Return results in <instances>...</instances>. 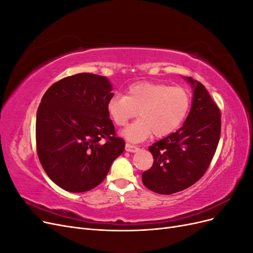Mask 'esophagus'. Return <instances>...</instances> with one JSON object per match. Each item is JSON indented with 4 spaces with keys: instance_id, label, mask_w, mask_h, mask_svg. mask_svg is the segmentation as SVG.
<instances>
[{
    "instance_id": "obj_1",
    "label": "esophagus",
    "mask_w": 253,
    "mask_h": 253,
    "mask_svg": "<svg viewBox=\"0 0 253 253\" xmlns=\"http://www.w3.org/2000/svg\"><path fill=\"white\" fill-rule=\"evenodd\" d=\"M138 150H139V148L137 147V145H134V144H131V143L126 144V151H127V152L134 153V152H137Z\"/></svg>"
}]
</instances>
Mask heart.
Wrapping results in <instances>:
<instances>
[{
	"label": "heart",
	"instance_id": "b5f03b06",
	"mask_svg": "<svg viewBox=\"0 0 253 253\" xmlns=\"http://www.w3.org/2000/svg\"><path fill=\"white\" fill-rule=\"evenodd\" d=\"M191 105L189 90L163 82L133 83L126 96L113 95L106 110L117 126H125L139 113L141 117L124 132L126 139L141 141L154 133L156 137L170 135L187 117Z\"/></svg>",
	"mask_w": 253,
	"mask_h": 253
}]
</instances>
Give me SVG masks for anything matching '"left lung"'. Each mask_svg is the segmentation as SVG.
Returning a JSON list of instances; mask_svg holds the SVG:
<instances>
[{"label": "left lung", "mask_w": 253, "mask_h": 253, "mask_svg": "<svg viewBox=\"0 0 253 253\" xmlns=\"http://www.w3.org/2000/svg\"><path fill=\"white\" fill-rule=\"evenodd\" d=\"M194 88L192 108L183 126L149 147L154 163L142 182L158 194L170 195L200 180L212 162L220 137V111L201 82L187 77Z\"/></svg>", "instance_id": "obj_1"}]
</instances>
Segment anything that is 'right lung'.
Returning a JSON list of instances; mask_svg holds the SVG:
<instances>
[{"label": "right lung", "mask_w": 253, "mask_h": 253, "mask_svg": "<svg viewBox=\"0 0 253 253\" xmlns=\"http://www.w3.org/2000/svg\"><path fill=\"white\" fill-rule=\"evenodd\" d=\"M112 89L105 77L81 73L53 83L41 99L38 156L48 177L68 192L97 187L125 151L106 110Z\"/></svg>", "instance_id": "add662e5"}]
</instances>
